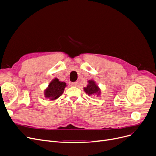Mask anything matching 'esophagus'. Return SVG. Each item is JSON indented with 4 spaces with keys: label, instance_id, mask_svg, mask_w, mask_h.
Segmentation results:
<instances>
[{
    "label": "esophagus",
    "instance_id": "esophagus-1",
    "mask_svg": "<svg viewBox=\"0 0 156 156\" xmlns=\"http://www.w3.org/2000/svg\"><path fill=\"white\" fill-rule=\"evenodd\" d=\"M77 84H78V83H77V82H75V83H69V85H70L71 87H77Z\"/></svg>",
    "mask_w": 156,
    "mask_h": 156
}]
</instances>
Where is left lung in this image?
Segmentation results:
<instances>
[{"instance_id": "1", "label": "left lung", "mask_w": 156, "mask_h": 156, "mask_svg": "<svg viewBox=\"0 0 156 156\" xmlns=\"http://www.w3.org/2000/svg\"><path fill=\"white\" fill-rule=\"evenodd\" d=\"M84 91L88 95L93 96L96 95L97 96H100L101 94L100 88L97 85L96 83L94 80H89L88 81V84L87 87H84Z\"/></svg>"}]
</instances>
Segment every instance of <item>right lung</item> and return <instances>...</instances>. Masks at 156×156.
<instances>
[{
	"mask_svg": "<svg viewBox=\"0 0 156 156\" xmlns=\"http://www.w3.org/2000/svg\"><path fill=\"white\" fill-rule=\"evenodd\" d=\"M66 83L59 81L57 78L53 79L49 83L48 87L44 90L45 98L50 100L54 101L62 96L64 91V88L66 87Z\"/></svg>",
	"mask_w": 156,
	"mask_h": 156,
	"instance_id": "1",
	"label": "right lung"
}]
</instances>
